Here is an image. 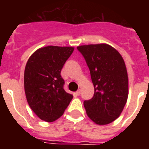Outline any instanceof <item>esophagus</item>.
Returning <instances> with one entry per match:
<instances>
[{"label": "esophagus", "mask_w": 149, "mask_h": 149, "mask_svg": "<svg viewBox=\"0 0 149 149\" xmlns=\"http://www.w3.org/2000/svg\"><path fill=\"white\" fill-rule=\"evenodd\" d=\"M75 95L76 96H80L81 95V90H77L76 93H75Z\"/></svg>", "instance_id": "1"}]
</instances>
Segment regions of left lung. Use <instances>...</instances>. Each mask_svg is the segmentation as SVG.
Segmentation results:
<instances>
[{"label": "left lung", "mask_w": 149, "mask_h": 149, "mask_svg": "<svg viewBox=\"0 0 149 149\" xmlns=\"http://www.w3.org/2000/svg\"><path fill=\"white\" fill-rule=\"evenodd\" d=\"M94 85L92 99L84 101L88 116L100 125L112 123L124 109L128 95L127 69L121 55L106 44L78 46Z\"/></svg>", "instance_id": "1"}]
</instances>
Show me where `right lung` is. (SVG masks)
I'll return each mask as SVG.
<instances>
[{
	"mask_svg": "<svg viewBox=\"0 0 149 149\" xmlns=\"http://www.w3.org/2000/svg\"><path fill=\"white\" fill-rule=\"evenodd\" d=\"M74 48L47 46L31 56L24 69V84L29 105L42 120L52 122L63 115L72 95L64 89L61 69Z\"/></svg>",
	"mask_w": 149,
	"mask_h": 149,
	"instance_id": "right-lung-1",
	"label": "right lung"
}]
</instances>
